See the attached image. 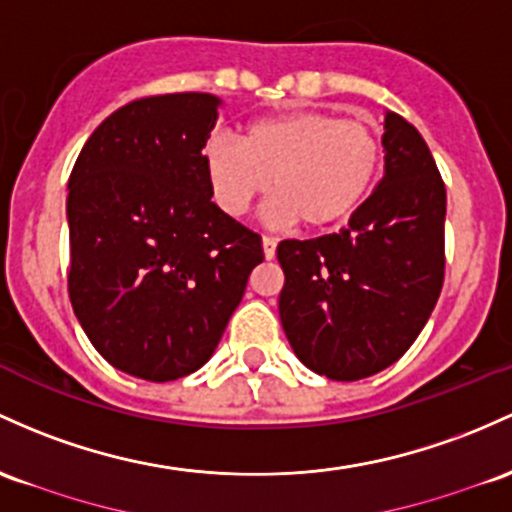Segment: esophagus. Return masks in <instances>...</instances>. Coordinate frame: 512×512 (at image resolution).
<instances>
[{"label": "esophagus", "mask_w": 512, "mask_h": 512, "mask_svg": "<svg viewBox=\"0 0 512 512\" xmlns=\"http://www.w3.org/2000/svg\"><path fill=\"white\" fill-rule=\"evenodd\" d=\"M262 250H265L267 260H272L274 252H277V240L269 238V235H265V238H262Z\"/></svg>", "instance_id": "esophagus-1"}]
</instances>
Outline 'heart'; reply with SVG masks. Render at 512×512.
Returning <instances> with one entry per match:
<instances>
[{"label":"heart","instance_id":"heart-1","mask_svg":"<svg viewBox=\"0 0 512 512\" xmlns=\"http://www.w3.org/2000/svg\"><path fill=\"white\" fill-rule=\"evenodd\" d=\"M381 162L374 126L299 109L252 121L240 143L213 138L204 150L213 199L228 216H243L269 184V226L330 228L367 199Z\"/></svg>","mask_w":512,"mask_h":512}]
</instances>
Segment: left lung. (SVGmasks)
<instances>
[{"instance_id":"obj_1","label":"left lung","mask_w":512,"mask_h":512,"mask_svg":"<svg viewBox=\"0 0 512 512\" xmlns=\"http://www.w3.org/2000/svg\"><path fill=\"white\" fill-rule=\"evenodd\" d=\"M384 177L340 233L282 240L279 318L311 372L357 381L406 355L445 279L447 194L418 128L384 116Z\"/></svg>"}]
</instances>
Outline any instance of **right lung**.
I'll use <instances>...</instances> for the list:
<instances>
[{"label": "right lung", "mask_w": 512, "mask_h": 512, "mask_svg": "<svg viewBox=\"0 0 512 512\" xmlns=\"http://www.w3.org/2000/svg\"><path fill=\"white\" fill-rule=\"evenodd\" d=\"M223 101L182 92L116 109L67 182L70 301L119 372L174 381L209 362L262 238L211 201L204 148Z\"/></svg>", "instance_id": "add662e5"}]
</instances>
